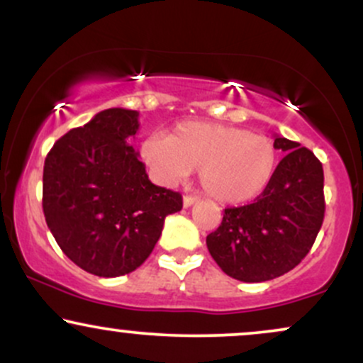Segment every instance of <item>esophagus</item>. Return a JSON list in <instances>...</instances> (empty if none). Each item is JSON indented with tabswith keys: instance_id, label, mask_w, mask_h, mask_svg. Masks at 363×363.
Listing matches in <instances>:
<instances>
[{
	"instance_id": "esophagus-1",
	"label": "esophagus",
	"mask_w": 363,
	"mask_h": 363,
	"mask_svg": "<svg viewBox=\"0 0 363 363\" xmlns=\"http://www.w3.org/2000/svg\"><path fill=\"white\" fill-rule=\"evenodd\" d=\"M196 201H198V198H196V196H184V199H182V205H184V208H189V206H193Z\"/></svg>"
}]
</instances>
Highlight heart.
Masks as SVG:
<instances>
[{
	"label": "heart",
	"mask_w": 363,
	"mask_h": 363,
	"mask_svg": "<svg viewBox=\"0 0 363 363\" xmlns=\"http://www.w3.org/2000/svg\"><path fill=\"white\" fill-rule=\"evenodd\" d=\"M140 152L165 186L177 184L191 170H198L201 189L222 205L256 199L278 167V148L269 136L199 121L177 124L169 136H147Z\"/></svg>",
	"instance_id": "1"
}]
</instances>
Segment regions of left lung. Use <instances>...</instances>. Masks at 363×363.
Wrapping results in <instances>:
<instances>
[{
	"mask_svg": "<svg viewBox=\"0 0 363 363\" xmlns=\"http://www.w3.org/2000/svg\"><path fill=\"white\" fill-rule=\"evenodd\" d=\"M286 155L251 205L227 208L208 251L223 273L245 283L289 273L311 251L324 220L323 164L297 141L274 136Z\"/></svg>",
	"mask_w": 363,
	"mask_h": 363,
	"instance_id": "obj_1",
	"label": "left lung"
}]
</instances>
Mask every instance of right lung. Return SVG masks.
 <instances>
[{"label": "right lung", "mask_w": 363, "mask_h": 363, "mask_svg": "<svg viewBox=\"0 0 363 363\" xmlns=\"http://www.w3.org/2000/svg\"><path fill=\"white\" fill-rule=\"evenodd\" d=\"M140 112L112 107L54 143L45 157L43 210L74 264L104 278L135 272L152 254L182 196L152 184L129 143Z\"/></svg>", "instance_id": "1"}]
</instances>
